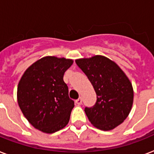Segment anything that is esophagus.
I'll return each instance as SVG.
<instances>
[{
	"label": "esophagus",
	"mask_w": 154,
	"mask_h": 154,
	"mask_svg": "<svg viewBox=\"0 0 154 154\" xmlns=\"http://www.w3.org/2000/svg\"><path fill=\"white\" fill-rule=\"evenodd\" d=\"M75 102H76V104H77V105H82V99L80 97V98H78L77 100H76V101H75Z\"/></svg>",
	"instance_id": "esophagus-1"
}]
</instances>
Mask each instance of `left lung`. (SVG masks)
<instances>
[{
	"instance_id": "1",
	"label": "left lung",
	"mask_w": 154,
	"mask_h": 154,
	"mask_svg": "<svg viewBox=\"0 0 154 154\" xmlns=\"http://www.w3.org/2000/svg\"><path fill=\"white\" fill-rule=\"evenodd\" d=\"M97 94L94 107L85 108L89 121L97 129L109 131L129 116L134 102L132 83L123 70L106 57L93 56L75 60Z\"/></svg>"
}]
</instances>
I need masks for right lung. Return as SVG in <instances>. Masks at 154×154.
Returning <instances> with one entry per match:
<instances>
[{
    "instance_id": "1",
    "label": "right lung",
    "mask_w": 154,
    "mask_h": 154,
    "mask_svg": "<svg viewBox=\"0 0 154 154\" xmlns=\"http://www.w3.org/2000/svg\"><path fill=\"white\" fill-rule=\"evenodd\" d=\"M73 60L47 56L30 65L17 86V102L28 122L53 134L67 125L74 101L69 97L64 73Z\"/></svg>"
}]
</instances>
